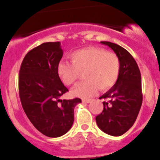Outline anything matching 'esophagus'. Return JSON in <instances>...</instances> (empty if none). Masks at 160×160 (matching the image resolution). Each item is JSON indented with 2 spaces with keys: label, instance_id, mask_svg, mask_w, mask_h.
<instances>
[{
  "label": "esophagus",
  "instance_id": "obj_1",
  "mask_svg": "<svg viewBox=\"0 0 160 160\" xmlns=\"http://www.w3.org/2000/svg\"><path fill=\"white\" fill-rule=\"evenodd\" d=\"M92 99H82V102H83V103H91L92 102Z\"/></svg>",
  "mask_w": 160,
  "mask_h": 160
}]
</instances>
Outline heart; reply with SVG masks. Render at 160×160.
Returning <instances> with one entry per match:
<instances>
[{
    "label": "heart",
    "mask_w": 160,
    "mask_h": 160,
    "mask_svg": "<svg viewBox=\"0 0 160 160\" xmlns=\"http://www.w3.org/2000/svg\"><path fill=\"white\" fill-rule=\"evenodd\" d=\"M72 64L61 62L57 71L62 81L67 86L74 84L84 72L86 79L73 88L74 96L88 98L93 96L98 88L104 91L117 81L120 71V62L114 52L90 47L75 51L70 55Z\"/></svg>",
    "instance_id": "heart-1"
}]
</instances>
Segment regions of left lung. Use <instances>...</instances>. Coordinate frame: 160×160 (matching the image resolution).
I'll use <instances>...</instances> for the list:
<instances>
[{
    "mask_svg": "<svg viewBox=\"0 0 160 160\" xmlns=\"http://www.w3.org/2000/svg\"><path fill=\"white\" fill-rule=\"evenodd\" d=\"M108 46L118 56L120 71L117 81L99 98H104V109L95 117L98 128L104 133L120 136L129 129L136 120L142 104L141 77L136 62L126 49L108 41Z\"/></svg>",
    "mask_w": 160,
    "mask_h": 160,
    "instance_id": "obj_1",
    "label": "left lung"
}]
</instances>
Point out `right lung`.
<instances>
[{
	"instance_id": "1",
	"label": "right lung",
	"mask_w": 160,
	"mask_h": 160,
	"mask_svg": "<svg viewBox=\"0 0 160 160\" xmlns=\"http://www.w3.org/2000/svg\"><path fill=\"white\" fill-rule=\"evenodd\" d=\"M63 56L60 42H47L25 55L19 70L22 105L31 122L43 135L58 138L71 129L75 106L81 99L62 100L68 91L57 71Z\"/></svg>"
}]
</instances>
